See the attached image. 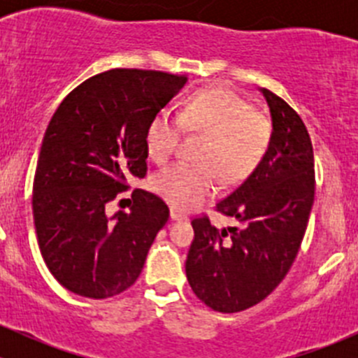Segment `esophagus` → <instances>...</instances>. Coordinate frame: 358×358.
<instances>
[{
	"label": "esophagus",
	"mask_w": 358,
	"mask_h": 358,
	"mask_svg": "<svg viewBox=\"0 0 358 358\" xmlns=\"http://www.w3.org/2000/svg\"><path fill=\"white\" fill-rule=\"evenodd\" d=\"M171 220H175V222H183V220H187V215L180 213L178 209H171Z\"/></svg>",
	"instance_id": "34e87169"
}]
</instances>
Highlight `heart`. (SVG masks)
I'll use <instances>...</instances> for the list:
<instances>
[{"mask_svg":"<svg viewBox=\"0 0 358 358\" xmlns=\"http://www.w3.org/2000/svg\"><path fill=\"white\" fill-rule=\"evenodd\" d=\"M183 129L204 133L202 164L176 162L152 180L154 190L176 209L194 208L218 189L220 173L227 182L249 175L259 164L270 143V122L252 106L225 88L202 90L183 102L178 115L159 110L145 131L150 157L162 162L176 152Z\"/></svg>","mask_w":358,"mask_h":358,"instance_id":"obj_1","label":"heart"}]
</instances>
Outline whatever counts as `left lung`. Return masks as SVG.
Instances as JSON below:
<instances>
[{"mask_svg": "<svg viewBox=\"0 0 358 358\" xmlns=\"http://www.w3.org/2000/svg\"><path fill=\"white\" fill-rule=\"evenodd\" d=\"M272 119L268 149L251 175L216 204L241 229L216 230L192 220L185 262L197 298L216 312L234 313L265 299L289 272L313 206L315 173L310 135L282 99L259 88Z\"/></svg>", "mask_w": 358, "mask_h": 358, "instance_id": "obj_1", "label": "left lung"}]
</instances>
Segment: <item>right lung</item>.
Returning a JSON list of instances; mask_svg holds the SVG:
<instances>
[{"instance_id":"right-lung-1","label":"right lung","mask_w":358,"mask_h":358,"mask_svg":"<svg viewBox=\"0 0 358 358\" xmlns=\"http://www.w3.org/2000/svg\"><path fill=\"white\" fill-rule=\"evenodd\" d=\"M185 76L112 69L72 90L53 114L36 166L32 211L43 259L66 289L103 299L135 284L169 209L145 190L109 215L126 180L147 175L150 119Z\"/></svg>"}]
</instances>
